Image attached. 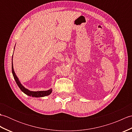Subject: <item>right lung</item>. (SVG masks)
<instances>
[{"instance_id": "add662e5", "label": "right lung", "mask_w": 132, "mask_h": 132, "mask_svg": "<svg viewBox=\"0 0 132 132\" xmlns=\"http://www.w3.org/2000/svg\"><path fill=\"white\" fill-rule=\"evenodd\" d=\"M12 58H13V55H12ZM12 74H13L14 79H15L16 82L17 83V85H18V86H19V87L20 88L21 90L23 91L24 94H26V95H28V96H32V97H44V96H47V95H49L52 93V89H50L47 91H30L28 90V89L25 88L24 87L22 86V85L20 83V82H19L18 77H16L15 72H14L13 68V63L12 62Z\"/></svg>"}]
</instances>
